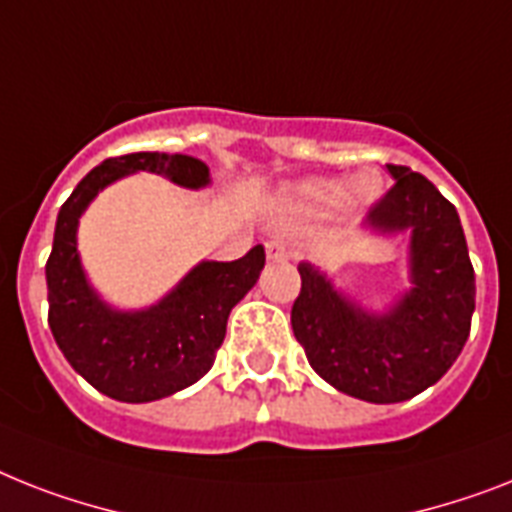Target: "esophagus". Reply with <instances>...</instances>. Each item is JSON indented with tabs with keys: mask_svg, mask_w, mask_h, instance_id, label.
I'll return each mask as SVG.
<instances>
[{
	"mask_svg": "<svg viewBox=\"0 0 512 512\" xmlns=\"http://www.w3.org/2000/svg\"><path fill=\"white\" fill-rule=\"evenodd\" d=\"M265 252H268V257L273 263H281V260H289V257H292V247H289L284 239H270V242L265 244Z\"/></svg>",
	"mask_w": 512,
	"mask_h": 512,
	"instance_id": "esophagus-1",
	"label": "esophagus"
}]
</instances>
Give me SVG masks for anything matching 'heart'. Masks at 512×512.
<instances>
[{
  "label": "heart",
  "mask_w": 512,
  "mask_h": 512,
  "mask_svg": "<svg viewBox=\"0 0 512 512\" xmlns=\"http://www.w3.org/2000/svg\"><path fill=\"white\" fill-rule=\"evenodd\" d=\"M378 197L381 184L373 173H360L350 184L342 178H307L281 191L278 210L289 218H323L339 205L365 207Z\"/></svg>",
  "instance_id": "obj_1"
}]
</instances>
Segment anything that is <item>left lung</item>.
<instances>
[{
  "label": "left lung",
  "mask_w": 512,
  "mask_h": 512,
  "mask_svg": "<svg viewBox=\"0 0 512 512\" xmlns=\"http://www.w3.org/2000/svg\"><path fill=\"white\" fill-rule=\"evenodd\" d=\"M394 186L371 207L365 228L407 231L410 289L386 310H368L313 263H299L302 292L292 328L313 371L357 400L392 405L434 386L463 352L476 307L468 244L458 210L429 178L386 165Z\"/></svg>",
  "instance_id": "1"
}]
</instances>
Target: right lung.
<instances>
[{"instance_id": "obj_1", "label": "right lung", "mask_w": 512, "mask_h": 512, "mask_svg": "<svg viewBox=\"0 0 512 512\" xmlns=\"http://www.w3.org/2000/svg\"><path fill=\"white\" fill-rule=\"evenodd\" d=\"M141 170L184 189L210 186V168L197 157L168 152L110 157L60 207L47 260L54 342L73 371L118 402L162 400L205 376L223 344L228 315L265 265V249L257 244L231 263L202 260L155 305L120 310L105 302L81 265L78 220L99 191Z\"/></svg>"}]
</instances>
